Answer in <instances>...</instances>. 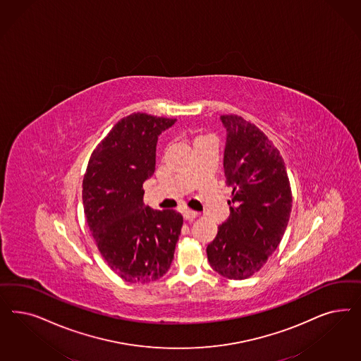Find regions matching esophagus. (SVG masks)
Wrapping results in <instances>:
<instances>
[{
    "instance_id": "34e87169",
    "label": "esophagus",
    "mask_w": 361,
    "mask_h": 361,
    "mask_svg": "<svg viewBox=\"0 0 361 361\" xmlns=\"http://www.w3.org/2000/svg\"><path fill=\"white\" fill-rule=\"evenodd\" d=\"M197 216H198V214H197L195 211H191V209L183 211V218H185V221H192Z\"/></svg>"
}]
</instances>
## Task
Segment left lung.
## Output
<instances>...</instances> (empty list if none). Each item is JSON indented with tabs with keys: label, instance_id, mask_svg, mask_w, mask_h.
<instances>
[{
	"label": "left lung",
	"instance_id": "1",
	"mask_svg": "<svg viewBox=\"0 0 361 361\" xmlns=\"http://www.w3.org/2000/svg\"><path fill=\"white\" fill-rule=\"evenodd\" d=\"M221 121L227 131L223 167L233 197L207 259L221 276L243 280L278 248L291 215V186L279 150L260 128L233 114Z\"/></svg>",
	"mask_w": 361,
	"mask_h": 361
}]
</instances>
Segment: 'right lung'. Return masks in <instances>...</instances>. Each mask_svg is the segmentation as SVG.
<instances>
[{"label": "right lung", "instance_id": "obj_1", "mask_svg": "<svg viewBox=\"0 0 361 361\" xmlns=\"http://www.w3.org/2000/svg\"><path fill=\"white\" fill-rule=\"evenodd\" d=\"M176 119L134 113L95 147L82 182L87 226L109 267L128 283L161 279L174 259L183 218L143 204L158 137Z\"/></svg>", "mask_w": 361, "mask_h": 361}]
</instances>
